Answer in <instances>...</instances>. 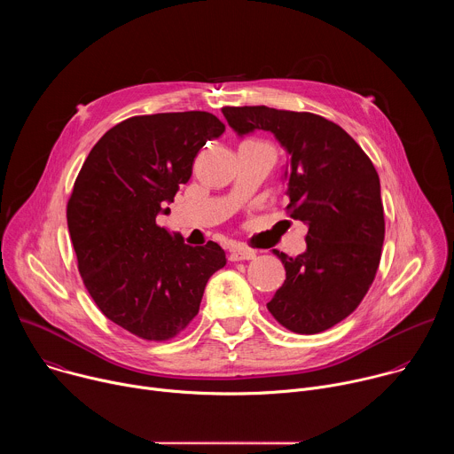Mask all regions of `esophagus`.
<instances>
[{
	"label": "esophagus",
	"mask_w": 454,
	"mask_h": 454,
	"mask_svg": "<svg viewBox=\"0 0 454 454\" xmlns=\"http://www.w3.org/2000/svg\"><path fill=\"white\" fill-rule=\"evenodd\" d=\"M256 256V251L247 249V247H233L230 251V261L239 262V261H251V258Z\"/></svg>",
	"instance_id": "esophagus-1"
}]
</instances>
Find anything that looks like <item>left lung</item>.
Returning a JSON list of instances; mask_svg holds the SVG:
<instances>
[{
	"label": "left lung",
	"instance_id": "8db88e82",
	"mask_svg": "<svg viewBox=\"0 0 454 454\" xmlns=\"http://www.w3.org/2000/svg\"><path fill=\"white\" fill-rule=\"evenodd\" d=\"M223 114L239 135L264 129L284 145L287 214L309 226L305 253L275 249L286 280L268 310L296 334L334 327L363 301L380 262L384 210L373 163L338 123L314 113L226 106Z\"/></svg>",
	"mask_w": 454,
	"mask_h": 454
}]
</instances>
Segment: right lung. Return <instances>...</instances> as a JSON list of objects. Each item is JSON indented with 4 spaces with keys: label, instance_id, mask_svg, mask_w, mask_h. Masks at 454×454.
<instances>
[{
    "label": "right lung",
    "instance_id": "right-lung-1",
    "mask_svg": "<svg viewBox=\"0 0 454 454\" xmlns=\"http://www.w3.org/2000/svg\"><path fill=\"white\" fill-rule=\"evenodd\" d=\"M223 133L207 111L131 116L95 144L75 179L67 217L82 282L102 314L140 340L184 331L226 266L217 242L192 247L156 223L193 158Z\"/></svg>",
    "mask_w": 454,
    "mask_h": 454
}]
</instances>
